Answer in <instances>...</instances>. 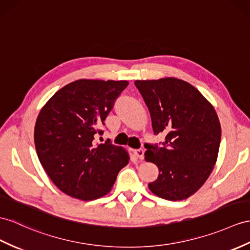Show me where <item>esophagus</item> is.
I'll return each instance as SVG.
<instances>
[{"label":"esophagus","mask_w":250,"mask_h":250,"mask_svg":"<svg viewBox=\"0 0 250 250\" xmlns=\"http://www.w3.org/2000/svg\"><path fill=\"white\" fill-rule=\"evenodd\" d=\"M132 153H133V155H135V157L138 158V159H140V160L143 159V157H144V150L143 149H141V148L133 149Z\"/></svg>","instance_id":"obj_1"}]
</instances>
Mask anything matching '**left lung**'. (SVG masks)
I'll return each mask as SVG.
<instances>
[{"mask_svg":"<svg viewBox=\"0 0 250 250\" xmlns=\"http://www.w3.org/2000/svg\"><path fill=\"white\" fill-rule=\"evenodd\" d=\"M135 84L149 110L154 133H167L161 146L144 145L145 160L159 168L149 190L173 202L190 197L208 179L217 160L222 130L214 108L195 87L178 78Z\"/></svg>","mask_w":250,"mask_h":250,"instance_id":"8db88e82","label":"left lung"}]
</instances>
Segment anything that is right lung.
<instances>
[{"label": "right lung", "instance_id": "obj_1", "mask_svg": "<svg viewBox=\"0 0 250 250\" xmlns=\"http://www.w3.org/2000/svg\"><path fill=\"white\" fill-rule=\"evenodd\" d=\"M127 81L78 79L58 90L42 107L34 140L41 166L60 191L93 200L111 191L128 153L110 140L96 144L104 124Z\"/></svg>", "mask_w": 250, "mask_h": 250}]
</instances>
